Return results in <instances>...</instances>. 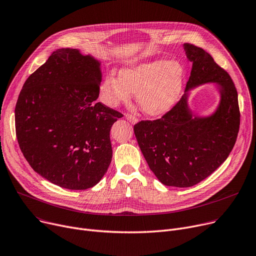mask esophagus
I'll return each mask as SVG.
<instances>
[{
	"label": "esophagus",
	"instance_id": "1",
	"mask_svg": "<svg viewBox=\"0 0 256 256\" xmlns=\"http://www.w3.org/2000/svg\"><path fill=\"white\" fill-rule=\"evenodd\" d=\"M125 118L132 124H136L137 122H138V119H137V118H135V116H131V114H125Z\"/></svg>",
	"mask_w": 256,
	"mask_h": 256
}]
</instances>
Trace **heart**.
Segmentation results:
<instances>
[{"label":"heart","instance_id":"1","mask_svg":"<svg viewBox=\"0 0 256 256\" xmlns=\"http://www.w3.org/2000/svg\"><path fill=\"white\" fill-rule=\"evenodd\" d=\"M186 70L176 60H156L123 68L119 76L108 74L100 86L102 102L110 108L128 102L131 93L136 102L150 116L168 112L178 102L184 83Z\"/></svg>","mask_w":256,"mask_h":256}]
</instances>
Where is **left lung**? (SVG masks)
<instances>
[{"mask_svg":"<svg viewBox=\"0 0 256 256\" xmlns=\"http://www.w3.org/2000/svg\"><path fill=\"white\" fill-rule=\"evenodd\" d=\"M182 47L192 62L186 93L161 119L142 121L133 129L156 178L176 188L192 186L218 169L232 152L240 126L238 93L230 74L202 48ZM207 84L216 85L219 104L209 115H198L189 106V96Z\"/></svg>","mask_w":256,"mask_h":256,"instance_id":"8db88e82","label":"left lung"}]
</instances>
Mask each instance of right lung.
<instances>
[{
    "label": "right lung",
    "mask_w": 256,
    "mask_h": 256,
    "mask_svg": "<svg viewBox=\"0 0 256 256\" xmlns=\"http://www.w3.org/2000/svg\"><path fill=\"white\" fill-rule=\"evenodd\" d=\"M102 78L100 60L78 49H58L19 94V146L32 168L58 186L92 188L110 164V131L122 114L96 102Z\"/></svg>",
    "instance_id": "1"
}]
</instances>
